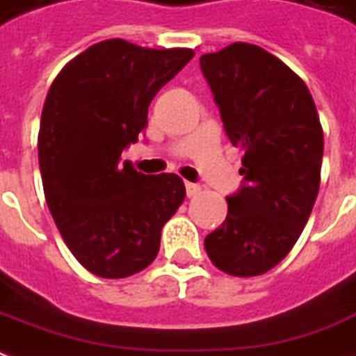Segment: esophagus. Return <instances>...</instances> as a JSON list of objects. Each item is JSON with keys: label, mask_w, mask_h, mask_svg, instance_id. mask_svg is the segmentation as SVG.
I'll return each mask as SVG.
<instances>
[{"label": "esophagus", "mask_w": 356, "mask_h": 356, "mask_svg": "<svg viewBox=\"0 0 356 356\" xmlns=\"http://www.w3.org/2000/svg\"><path fill=\"white\" fill-rule=\"evenodd\" d=\"M186 192H188V195H190V197H194V195H197L200 192H202V188H200L197 184L186 182Z\"/></svg>", "instance_id": "1"}]
</instances>
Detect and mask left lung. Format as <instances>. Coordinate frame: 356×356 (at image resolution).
Instances as JSON below:
<instances>
[{
  "instance_id": "left-lung-1",
  "label": "left lung",
  "mask_w": 356,
  "mask_h": 356,
  "mask_svg": "<svg viewBox=\"0 0 356 356\" xmlns=\"http://www.w3.org/2000/svg\"><path fill=\"white\" fill-rule=\"evenodd\" d=\"M245 188L206 237L209 261L231 276H261L292 250L321 182L323 129L306 82L257 44L233 42L200 58Z\"/></svg>"
}]
</instances>
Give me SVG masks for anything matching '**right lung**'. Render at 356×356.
I'll list each match as a JSON object with an SVG mask.
<instances>
[{"instance_id": "add662e5", "label": "right lung", "mask_w": 356, "mask_h": 356, "mask_svg": "<svg viewBox=\"0 0 356 356\" xmlns=\"http://www.w3.org/2000/svg\"><path fill=\"white\" fill-rule=\"evenodd\" d=\"M192 56V49L102 40L50 83L39 129L44 197L66 247L95 276L147 268L162 225L182 206L180 176L137 172L121 152L139 140L152 97Z\"/></svg>"}]
</instances>
